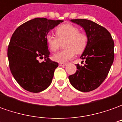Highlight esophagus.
Returning a JSON list of instances; mask_svg holds the SVG:
<instances>
[{
    "mask_svg": "<svg viewBox=\"0 0 122 122\" xmlns=\"http://www.w3.org/2000/svg\"><path fill=\"white\" fill-rule=\"evenodd\" d=\"M66 64H67L66 63H60V64H59V66H66Z\"/></svg>",
    "mask_w": 122,
    "mask_h": 122,
    "instance_id": "34e87169",
    "label": "esophagus"
}]
</instances>
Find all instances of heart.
I'll use <instances>...</instances> for the list:
<instances>
[{
	"instance_id": "obj_1",
	"label": "heart",
	"mask_w": 122,
	"mask_h": 122,
	"mask_svg": "<svg viewBox=\"0 0 122 122\" xmlns=\"http://www.w3.org/2000/svg\"><path fill=\"white\" fill-rule=\"evenodd\" d=\"M56 37L52 34L46 36L47 45L51 51L55 52L64 43L65 50L54 54L53 60L56 62L64 63L72 59L76 54H81L85 50L88 36L86 33L80 32L77 26L72 24H64L60 26L56 30Z\"/></svg>"
}]
</instances>
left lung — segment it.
<instances>
[{
	"instance_id": "left-lung-1",
	"label": "left lung",
	"mask_w": 122,
	"mask_h": 122,
	"mask_svg": "<svg viewBox=\"0 0 122 122\" xmlns=\"http://www.w3.org/2000/svg\"><path fill=\"white\" fill-rule=\"evenodd\" d=\"M81 26L88 36V42L80 58L85 64H76L75 74L69 76L70 84L79 91L88 92L98 88L106 78L114 59V42L106 28L86 19H72ZM84 61H82L83 62Z\"/></svg>"
}]
</instances>
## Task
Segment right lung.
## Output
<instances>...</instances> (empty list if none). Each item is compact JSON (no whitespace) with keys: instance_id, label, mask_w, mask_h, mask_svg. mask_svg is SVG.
I'll use <instances>...</instances> for the list:
<instances>
[{"instance_id":"1","label":"right lung","mask_w":122,"mask_h":122,"mask_svg":"<svg viewBox=\"0 0 122 122\" xmlns=\"http://www.w3.org/2000/svg\"><path fill=\"white\" fill-rule=\"evenodd\" d=\"M63 20L36 18L16 29L8 44L9 67L13 77L22 88L38 93L50 85L58 64L48 58L46 36ZM45 58L42 63L38 58Z\"/></svg>"}]
</instances>
